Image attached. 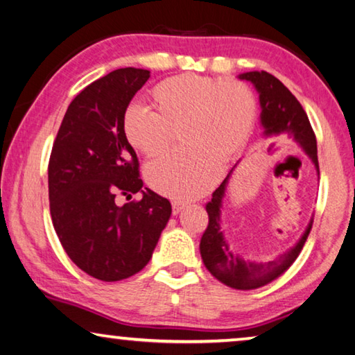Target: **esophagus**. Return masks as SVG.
<instances>
[{"instance_id": "1", "label": "esophagus", "mask_w": 355, "mask_h": 355, "mask_svg": "<svg viewBox=\"0 0 355 355\" xmlns=\"http://www.w3.org/2000/svg\"><path fill=\"white\" fill-rule=\"evenodd\" d=\"M186 205L183 202H178V200H173L172 202V211H173V214H178L180 211H182V209L184 208Z\"/></svg>"}]
</instances>
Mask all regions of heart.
Listing matches in <instances>:
<instances>
[{"label": "heart", "instance_id": "1", "mask_svg": "<svg viewBox=\"0 0 355 355\" xmlns=\"http://www.w3.org/2000/svg\"><path fill=\"white\" fill-rule=\"evenodd\" d=\"M152 107L131 106L123 133L146 156L164 153L180 131L186 150L163 156L146 169L148 184L178 200L200 197L218 182L220 166L248 144L257 120L254 92L239 81L180 75L152 91Z\"/></svg>", "mask_w": 355, "mask_h": 355}]
</instances>
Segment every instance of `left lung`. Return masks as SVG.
Listing matches in <instances>:
<instances>
[{"instance_id":"8db88e82","label":"left lung","mask_w":355,"mask_h":355,"mask_svg":"<svg viewBox=\"0 0 355 355\" xmlns=\"http://www.w3.org/2000/svg\"><path fill=\"white\" fill-rule=\"evenodd\" d=\"M239 78L254 83L257 91L260 92L261 123L266 128V133L293 137L307 152L318 172H320L315 131L311 128L307 112L304 111L299 100L277 78L264 70L248 71ZM227 180L228 178H225L219 188L213 192L211 200L205 205L208 225L200 239L202 260L208 271L220 284L230 286L233 290H257V288H261L279 279L296 261L305 241H307L311 224L305 230L300 241L290 252L279 257L277 260L268 263H252L243 260L228 249L220 232V202L225 194Z\"/></svg>"}]
</instances>
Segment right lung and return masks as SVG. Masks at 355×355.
<instances>
[{
	"label": "right lung",
	"mask_w": 355,
	"mask_h": 355,
	"mask_svg": "<svg viewBox=\"0 0 355 355\" xmlns=\"http://www.w3.org/2000/svg\"><path fill=\"white\" fill-rule=\"evenodd\" d=\"M148 78V70L117 69L84 87L67 107L48 163L59 241L81 271L103 282L139 272L172 213L171 202L148 188L141 200L116 203L144 184L123 116Z\"/></svg>",
	"instance_id": "obj_1"
}]
</instances>
